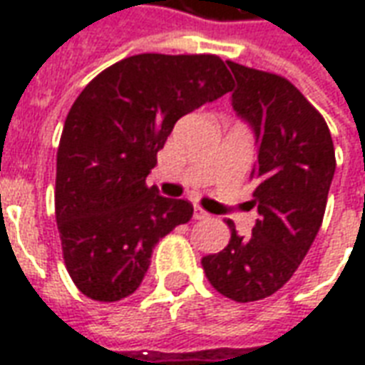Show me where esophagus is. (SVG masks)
I'll list each match as a JSON object with an SVG mask.
<instances>
[{
    "label": "esophagus",
    "instance_id": "obj_1",
    "mask_svg": "<svg viewBox=\"0 0 365 365\" xmlns=\"http://www.w3.org/2000/svg\"><path fill=\"white\" fill-rule=\"evenodd\" d=\"M209 217V213H207L205 209H201L199 205L193 207V219H197V221H201V219H207Z\"/></svg>",
    "mask_w": 365,
    "mask_h": 365
}]
</instances>
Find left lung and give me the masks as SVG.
<instances>
[{
	"label": "left lung",
	"instance_id": "8db88e82",
	"mask_svg": "<svg viewBox=\"0 0 365 365\" xmlns=\"http://www.w3.org/2000/svg\"><path fill=\"white\" fill-rule=\"evenodd\" d=\"M237 80L232 107L252 127L258 158L252 205L260 219L250 237L235 222L229 245L201 260L225 297L248 303L269 297L295 274L321 229L336 170L327 120L282 76L227 62Z\"/></svg>",
	"mask_w": 365,
	"mask_h": 365
}]
</instances>
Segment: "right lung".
<instances>
[{"label":"right lung","instance_id":"add662e5","mask_svg":"<svg viewBox=\"0 0 365 365\" xmlns=\"http://www.w3.org/2000/svg\"><path fill=\"white\" fill-rule=\"evenodd\" d=\"M215 54H136L97 74L68 113L56 154V222L76 287L113 303L138 289L160 238L191 219L146 185L175 120L232 90Z\"/></svg>","mask_w":365,"mask_h":365}]
</instances>
